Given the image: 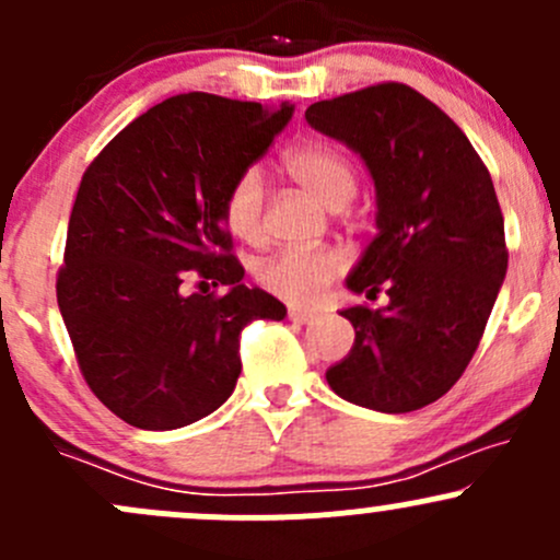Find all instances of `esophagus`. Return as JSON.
Listing matches in <instances>:
<instances>
[{"instance_id": "1", "label": "esophagus", "mask_w": 560, "mask_h": 560, "mask_svg": "<svg viewBox=\"0 0 560 560\" xmlns=\"http://www.w3.org/2000/svg\"><path fill=\"white\" fill-rule=\"evenodd\" d=\"M287 314H290V319L292 322H298V325H308V322H314V311H308V308H295V305H292L290 311H287Z\"/></svg>"}]
</instances>
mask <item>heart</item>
<instances>
[{
	"label": "heart",
	"mask_w": 560,
	"mask_h": 560,
	"mask_svg": "<svg viewBox=\"0 0 560 560\" xmlns=\"http://www.w3.org/2000/svg\"><path fill=\"white\" fill-rule=\"evenodd\" d=\"M284 168L298 185L314 192L329 209H343L357 196L359 174L354 161L327 141H303L284 155ZM220 214L235 238L257 244L265 238V182L260 168H244L228 185ZM346 255L335 246L281 249L257 265V281L290 303H311L343 276Z\"/></svg>",
	"instance_id": "obj_1"
}]
</instances>
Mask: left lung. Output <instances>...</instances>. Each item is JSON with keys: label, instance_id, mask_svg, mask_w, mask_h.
Here are the masks:
<instances>
[{"label": "left lung", "instance_id": "1", "mask_svg": "<svg viewBox=\"0 0 560 560\" xmlns=\"http://www.w3.org/2000/svg\"><path fill=\"white\" fill-rule=\"evenodd\" d=\"M316 131L362 155L378 190V233L349 290L386 308H346L351 354L327 370L335 394L410 413L462 378L508 273L504 217L486 163L438 104L378 82L305 109Z\"/></svg>", "mask_w": 560, "mask_h": 560}]
</instances>
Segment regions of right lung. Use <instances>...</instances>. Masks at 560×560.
<instances>
[{
    "mask_svg": "<svg viewBox=\"0 0 560 560\" xmlns=\"http://www.w3.org/2000/svg\"><path fill=\"white\" fill-rule=\"evenodd\" d=\"M290 117V102L179 93L82 174L56 298L82 378L117 419L163 432L214 413L238 381L241 329L284 319V303L241 284L220 206ZM187 278L205 292L187 296Z\"/></svg>",
    "mask_w": 560,
    "mask_h": 560,
    "instance_id": "right-lung-1",
    "label": "right lung"
}]
</instances>
